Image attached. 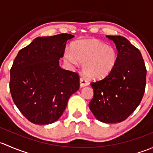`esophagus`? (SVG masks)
Instances as JSON below:
<instances>
[{
    "label": "esophagus",
    "instance_id": "1",
    "mask_svg": "<svg viewBox=\"0 0 153 153\" xmlns=\"http://www.w3.org/2000/svg\"><path fill=\"white\" fill-rule=\"evenodd\" d=\"M79 82H80V86H81V87H85V86H87L89 85V82H88L86 79L82 78V77L80 78Z\"/></svg>",
    "mask_w": 153,
    "mask_h": 153
}]
</instances>
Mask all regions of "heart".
<instances>
[{
	"mask_svg": "<svg viewBox=\"0 0 153 153\" xmlns=\"http://www.w3.org/2000/svg\"><path fill=\"white\" fill-rule=\"evenodd\" d=\"M64 60L70 66L82 63L83 73L88 77L99 79L108 76L114 68L117 52L113 46L96 39L74 42L71 50H66Z\"/></svg>",
	"mask_w": 153,
	"mask_h": 153,
	"instance_id": "1",
	"label": "heart"
}]
</instances>
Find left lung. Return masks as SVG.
Wrapping results in <instances>:
<instances>
[{"label":"left lung","mask_w":153,"mask_h":153,"mask_svg":"<svg viewBox=\"0 0 153 153\" xmlns=\"http://www.w3.org/2000/svg\"><path fill=\"white\" fill-rule=\"evenodd\" d=\"M116 44L117 61L113 71L91 83L94 97L89 108L100 122H123L134 112L144 96L147 69L139 50L122 36L107 35Z\"/></svg>","instance_id":"1"}]
</instances>
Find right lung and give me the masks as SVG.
<instances>
[{"label": "right lung", "mask_w": 153, "mask_h": 153, "mask_svg": "<svg viewBox=\"0 0 153 153\" xmlns=\"http://www.w3.org/2000/svg\"><path fill=\"white\" fill-rule=\"evenodd\" d=\"M74 37L60 34L38 37L22 48L10 70L9 89L14 103L32 123L57 121L68 99L79 88L78 74L59 66L66 43Z\"/></svg>", "instance_id": "right-lung-1"}]
</instances>
